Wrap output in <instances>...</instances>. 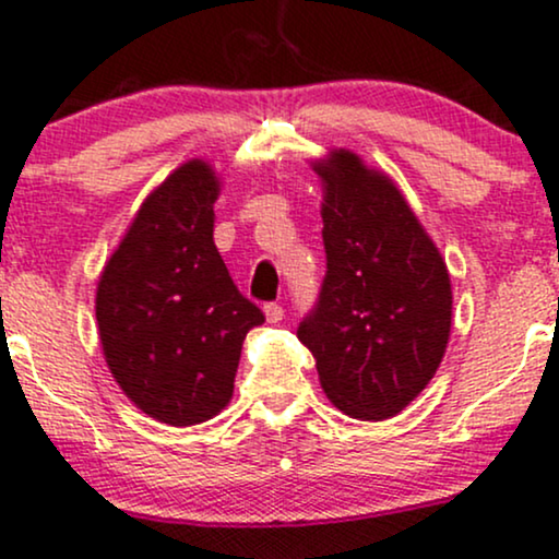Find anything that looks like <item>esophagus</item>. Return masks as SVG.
<instances>
[{"instance_id": "esophagus-1", "label": "esophagus", "mask_w": 559, "mask_h": 559, "mask_svg": "<svg viewBox=\"0 0 559 559\" xmlns=\"http://www.w3.org/2000/svg\"><path fill=\"white\" fill-rule=\"evenodd\" d=\"M264 317L269 324H280V321L285 319V311H282V306H277V304H269V306H264Z\"/></svg>"}]
</instances>
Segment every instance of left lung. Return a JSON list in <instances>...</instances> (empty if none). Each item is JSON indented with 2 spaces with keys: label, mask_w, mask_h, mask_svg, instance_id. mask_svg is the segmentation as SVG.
<instances>
[{
  "label": "left lung",
  "mask_w": 559,
  "mask_h": 559,
  "mask_svg": "<svg viewBox=\"0 0 559 559\" xmlns=\"http://www.w3.org/2000/svg\"><path fill=\"white\" fill-rule=\"evenodd\" d=\"M311 169L321 182L326 277L298 340L317 358L334 408L384 421L421 395L448 350V264L395 180L356 151L330 148Z\"/></svg>",
  "instance_id": "left-lung-1"
}]
</instances>
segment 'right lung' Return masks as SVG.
I'll return each instance as SVG.
<instances>
[{"mask_svg":"<svg viewBox=\"0 0 559 559\" xmlns=\"http://www.w3.org/2000/svg\"><path fill=\"white\" fill-rule=\"evenodd\" d=\"M222 177L188 159L143 199L96 282L104 360L130 403L154 421L195 426L233 400L248 330L246 300L214 246Z\"/></svg>","mask_w":559,"mask_h":559,"instance_id":"right-lung-1","label":"right lung"}]
</instances>
